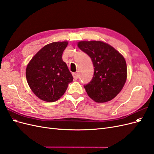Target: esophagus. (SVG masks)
I'll use <instances>...</instances> for the list:
<instances>
[{
	"label": "esophagus",
	"instance_id": "esophagus-1",
	"mask_svg": "<svg viewBox=\"0 0 154 154\" xmlns=\"http://www.w3.org/2000/svg\"><path fill=\"white\" fill-rule=\"evenodd\" d=\"M72 76H73V78H74V80H77L78 78V74L77 72H73Z\"/></svg>",
	"mask_w": 154,
	"mask_h": 154
}]
</instances>
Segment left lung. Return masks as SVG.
I'll return each mask as SVG.
<instances>
[{"label": "left lung", "instance_id": "8db88e82", "mask_svg": "<svg viewBox=\"0 0 154 154\" xmlns=\"http://www.w3.org/2000/svg\"><path fill=\"white\" fill-rule=\"evenodd\" d=\"M78 47L91 57L94 76L84 85L92 100L97 103L109 101L117 96L127 78L126 61L112 46L101 41H80Z\"/></svg>", "mask_w": 154, "mask_h": 154}]
</instances>
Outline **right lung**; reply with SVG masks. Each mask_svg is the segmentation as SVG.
<instances>
[{
  "label": "right lung",
  "mask_w": 154,
  "mask_h": 154,
  "mask_svg": "<svg viewBox=\"0 0 154 154\" xmlns=\"http://www.w3.org/2000/svg\"><path fill=\"white\" fill-rule=\"evenodd\" d=\"M68 42H55L45 45L27 64V83L40 100L54 102L66 92L73 77L62 60Z\"/></svg>",
  "instance_id": "1"
}]
</instances>
